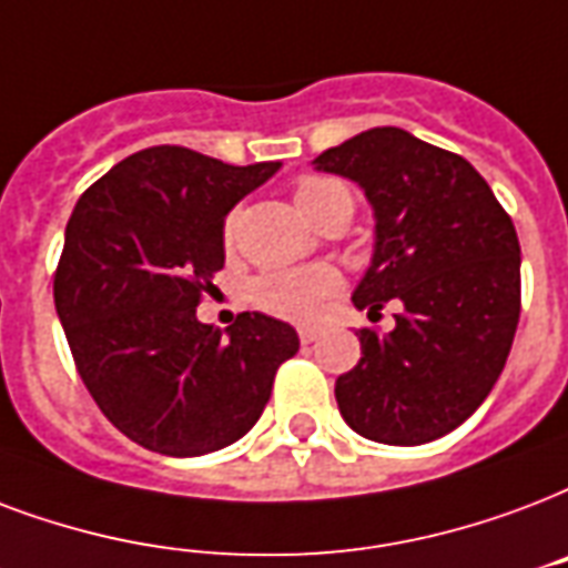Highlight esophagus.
Here are the masks:
<instances>
[{"mask_svg": "<svg viewBox=\"0 0 568 568\" xmlns=\"http://www.w3.org/2000/svg\"><path fill=\"white\" fill-rule=\"evenodd\" d=\"M297 336H301L303 345H313V342L318 339V333H315L313 327H301V331H297Z\"/></svg>", "mask_w": 568, "mask_h": 568, "instance_id": "esophagus-1", "label": "esophagus"}]
</instances>
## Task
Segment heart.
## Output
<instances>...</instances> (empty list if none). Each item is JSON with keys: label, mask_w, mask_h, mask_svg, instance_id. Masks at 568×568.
Wrapping results in <instances>:
<instances>
[{"label": "heart", "mask_w": 568, "mask_h": 568, "mask_svg": "<svg viewBox=\"0 0 568 568\" xmlns=\"http://www.w3.org/2000/svg\"><path fill=\"white\" fill-rule=\"evenodd\" d=\"M294 202L303 216L322 226L324 220L345 214L352 220L354 196L342 181L327 175H303L294 184ZM237 232V211H229L223 223V241L232 244ZM339 292V274L327 265L294 267V271H274V274L258 276L250 288V297L258 310L288 318V322H313L322 313L327 297Z\"/></svg>", "instance_id": "b5f03b06"}]
</instances>
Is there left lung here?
<instances>
[{
	"label": "left lung",
	"instance_id": "left-lung-1",
	"mask_svg": "<svg viewBox=\"0 0 568 568\" xmlns=\"http://www.w3.org/2000/svg\"><path fill=\"white\" fill-rule=\"evenodd\" d=\"M361 184L375 253L357 310L396 327L357 331L361 363L336 378L342 419L363 438L417 447L474 414L500 378L521 315V246L509 214L465 158L402 128L363 130L313 160Z\"/></svg>",
	"mask_w": 568,
	"mask_h": 568
}]
</instances>
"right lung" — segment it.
<instances>
[{
  "mask_svg": "<svg viewBox=\"0 0 568 568\" xmlns=\"http://www.w3.org/2000/svg\"><path fill=\"white\" fill-rule=\"evenodd\" d=\"M280 163L232 166L181 145L136 151L73 207L55 267V313L103 417L160 456H205L262 417L292 324L196 318L226 262L223 220Z\"/></svg>",
  "mask_w": 568,
  "mask_h": 568,
  "instance_id": "add662e5",
  "label": "right lung"
}]
</instances>
